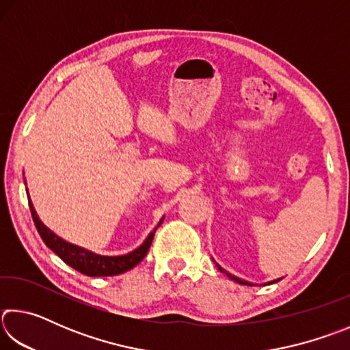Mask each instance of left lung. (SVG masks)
<instances>
[{"instance_id": "1", "label": "left lung", "mask_w": 350, "mask_h": 350, "mask_svg": "<svg viewBox=\"0 0 350 350\" xmlns=\"http://www.w3.org/2000/svg\"><path fill=\"white\" fill-rule=\"evenodd\" d=\"M217 265V264H216ZM217 269L219 270H221L222 271V273H225V275H227L228 278H230V280H233V281H236V282H239V284H244V286H250V284H248L247 281H244V280H241V278H236V276H233V275H230V273H227V271H225L222 267H221V265H217ZM278 281H280V280H278ZM278 281H271V282H269V284H273V282H278Z\"/></svg>"}]
</instances>
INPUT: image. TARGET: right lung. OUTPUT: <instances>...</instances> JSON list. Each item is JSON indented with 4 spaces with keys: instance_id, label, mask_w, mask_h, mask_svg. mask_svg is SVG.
Instances as JSON below:
<instances>
[{
    "instance_id": "obj_1",
    "label": "right lung",
    "mask_w": 350,
    "mask_h": 350,
    "mask_svg": "<svg viewBox=\"0 0 350 350\" xmlns=\"http://www.w3.org/2000/svg\"><path fill=\"white\" fill-rule=\"evenodd\" d=\"M27 200H29V208H31L35 227H37L41 239L44 241V244L55 254H58V256H60L68 265H70V267L86 276H114V275L125 273V271L135 267V265H137L140 260L146 256V253L151 247L154 233H156L157 227L163 221L162 219V221L159 222L157 227L148 234V238L144 244H142L139 248H135L134 252L123 254V256H100V254L85 250V248L77 247L74 244H69V242L58 238L57 234L52 233L51 230L38 219L37 211H35L33 205L31 202V198H29V193H27Z\"/></svg>"
}]
</instances>
